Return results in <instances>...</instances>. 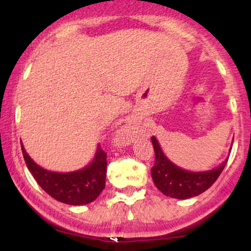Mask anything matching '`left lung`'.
<instances>
[{
  "instance_id": "1",
  "label": "left lung",
  "mask_w": 251,
  "mask_h": 251,
  "mask_svg": "<svg viewBox=\"0 0 251 251\" xmlns=\"http://www.w3.org/2000/svg\"><path fill=\"white\" fill-rule=\"evenodd\" d=\"M154 149V165L151 169L154 185L165 196L178 200L195 197L206 191L217 180L226 165L227 158L222 165L204 172H191L176 166L166 158L154 137L151 138Z\"/></svg>"
}]
</instances>
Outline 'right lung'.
Returning <instances> with one entry per match:
<instances>
[{"instance_id": "right-lung-1", "label": "right lung", "mask_w": 251, "mask_h": 251, "mask_svg": "<svg viewBox=\"0 0 251 251\" xmlns=\"http://www.w3.org/2000/svg\"><path fill=\"white\" fill-rule=\"evenodd\" d=\"M21 149L30 174L37 184L54 200L70 205H83L97 200L100 192L105 189L107 154L100 145L98 146L93 162L88 166L68 174H59L42 169L28 155L22 143Z\"/></svg>"}]
</instances>
